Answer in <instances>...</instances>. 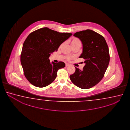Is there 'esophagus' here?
Segmentation results:
<instances>
[{
  "label": "esophagus",
  "instance_id": "obj_1",
  "mask_svg": "<svg viewBox=\"0 0 130 130\" xmlns=\"http://www.w3.org/2000/svg\"><path fill=\"white\" fill-rule=\"evenodd\" d=\"M70 66V64H66V67H68V66Z\"/></svg>",
  "mask_w": 130,
  "mask_h": 130
}]
</instances>
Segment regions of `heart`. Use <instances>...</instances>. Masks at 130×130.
Returning a JSON list of instances; mask_svg holds the SVG:
<instances>
[{"label":"heart","mask_w":130,"mask_h":130,"mask_svg":"<svg viewBox=\"0 0 130 130\" xmlns=\"http://www.w3.org/2000/svg\"><path fill=\"white\" fill-rule=\"evenodd\" d=\"M71 46H74L75 45H76L77 44H81V42L80 41V40L77 38H73L71 42ZM71 58L70 57H67L68 59H70Z\"/></svg>","instance_id":"heart-1"}]
</instances>
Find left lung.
Instances as JSON below:
<instances>
[{
    "label": "left lung",
    "mask_w": 130,
    "mask_h": 130,
    "mask_svg": "<svg viewBox=\"0 0 130 130\" xmlns=\"http://www.w3.org/2000/svg\"><path fill=\"white\" fill-rule=\"evenodd\" d=\"M74 36L78 38L83 45L79 58L85 59L83 70L75 68V72L70 76L71 81L83 89L91 88L104 77L110 61L108 45L105 38L90 29L77 32Z\"/></svg>",
    "instance_id": "1"
}]
</instances>
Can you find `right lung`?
Segmentation results:
<instances>
[{
	"label": "right lung",
	"mask_w": 130,
	"mask_h": 130,
	"mask_svg": "<svg viewBox=\"0 0 130 130\" xmlns=\"http://www.w3.org/2000/svg\"><path fill=\"white\" fill-rule=\"evenodd\" d=\"M72 35L44 27L28 35L23 45L20 61L24 75L32 85L41 88L54 81L58 70L66 64L62 61L51 63L48 58Z\"/></svg>",
	"instance_id": "1"
}]
</instances>
